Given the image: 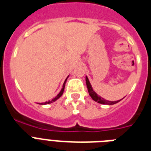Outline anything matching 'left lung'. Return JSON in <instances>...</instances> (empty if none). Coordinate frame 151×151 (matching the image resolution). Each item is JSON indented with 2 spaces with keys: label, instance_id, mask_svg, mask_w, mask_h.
I'll list each match as a JSON object with an SVG mask.
<instances>
[{
  "label": "left lung",
  "instance_id": "obj_1",
  "mask_svg": "<svg viewBox=\"0 0 151 151\" xmlns=\"http://www.w3.org/2000/svg\"><path fill=\"white\" fill-rule=\"evenodd\" d=\"M86 86H87L89 94H90V96H91V98H92L94 101L97 102V103L102 104L112 105V104H114L118 103V102H119V101H122V100L123 99L122 98L121 99V100H119V101H108V100H105V99H104L103 97H101V96H99L98 94H96V93L93 91V88H92V86H91V84H90L87 76H86Z\"/></svg>",
  "mask_w": 151,
  "mask_h": 151
}]
</instances>
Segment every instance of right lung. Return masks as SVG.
<instances>
[{"instance_id":"right-lung-1","label":"right lung","mask_w":151,"mask_h":151,"mask_svg":"<svg viewBox=\"0 0 151 151\" xmlns=\"http://www.w3.org/2000/svg\"><path fill=\"white\" fill-rule=\"evenodd\" d=\"M68 77L66 78V79L65 80V82H64V84L63 86H62V89L61 90V91H60V93H59L56 96H55V98H53L51 101H46V102H44V103H41V104H50V103H53V102H55V101H56L57 100L58 98H60L61 96V95L63 94V92H64V90H65V83H66V80H67V79H68Z\"/></svg>"}]
</instances>
